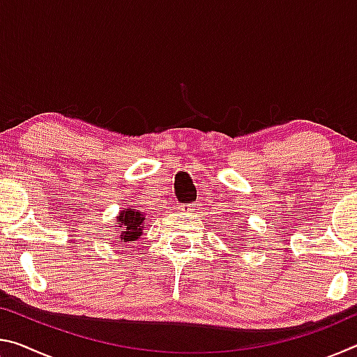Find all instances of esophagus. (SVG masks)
Returning <instances> with one entry per match:
<instances>
[{"label": "esophagus", "instance_id": "obj_1", "mask_svg": "<svg viewBox=\"0 0 357 357\" xmlns=\"http://www.w3.org/2000/svg\"><path fill=\"white\" fill-rule=\"evenodd\" d=\"M193 208H195V204L193 203H184L179 206V211L181 213H192V211H195Z\"/></svg>", "mask_w": 357, "mask_h": 357}]
</instances>
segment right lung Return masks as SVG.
Returning a JSON list of instances; mask_svg holds the SVG:
<instances>
[{
    "label": "right lung",
    "instance_id": "add662e5",
    "mask_svg": "<svg viewBox=\"0 0 357 357\" xmlns=\"http://www.w3.org/2000/svg\"><path fill=\"white\" fill-rule=\"evenodd\" d=\"M118 222L119 227L123 228V231H121V243L123 244L137 241L144 228V217L137 209L121 211Z\"/></svg>",
    "mask_w": 357,
    "mask_h": 357
}]
</instances>
